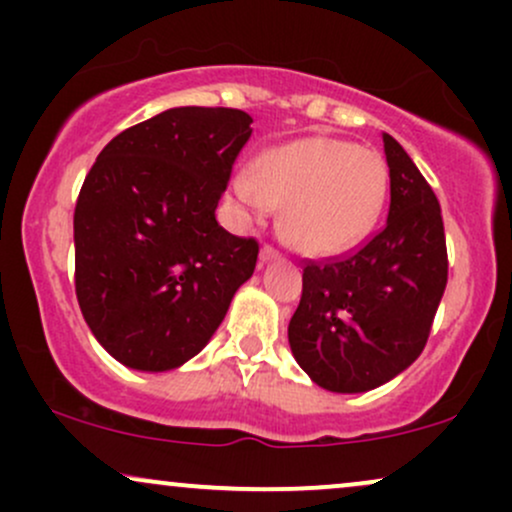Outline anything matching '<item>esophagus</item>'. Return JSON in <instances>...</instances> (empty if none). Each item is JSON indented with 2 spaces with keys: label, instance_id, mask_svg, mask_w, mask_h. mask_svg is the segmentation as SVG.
I'll return each instance as SVG.
<instances>
[{
  "label": "esophagus",
  "instance_id": "1",
  "mask_svg": "<svg viewBox=\"0 0 512 512\" xmlns=\"http://www.w3.org/2000/svg\"><path fill=\"white\" fill-rule=\"evenodd\" d=\"M279 260V252H276L274 248H269V245H264V248L260 250V264H269Z\"/></svg>",
  "mask_w": 512,
  "mask_h": 512
}]
</instances>
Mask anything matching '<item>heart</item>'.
Masks as SVG:
<instances>
[{"instance_id":"obj_1","label":"heart","mask_w":512,"mask_h":512,"mask_svg":"<svg viewBox=\"0 0 512 512\" xmlns=\"http://www.w3.org/2000/svg\"><path fill=\"white\" fill-rule=\"evenodd\" d=\"M390 175L373 149L310 137L276 146L231 182L243 221L284 207L281 236L305 255H334L361 240L385 207Z\"/></svg>"}]
</instances>
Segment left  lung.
<instances>
[{"label":"left lung","mask_w":512,"mask_h":512,"mask_svg":"<svg viewBox=\"0 0 512 512\" xmlns=\"http://www.w3.org/2000/svg\"><path fill=\"white\" fill-rule=\"evenodd\" d=\"M385 226L354 255L303 269L291 354L315 385L356 395L390 383L424 351L448 284L440 204L397 139Z\"/></svg>","instance_id":"8db88e82"}]
</instances>
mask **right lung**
<instances>
[{
  "mask_svg": "<svg viewBox=\"0 0 512 512\" xmlns=\"http://www.w3.org/2000/svg\"><path fill=\"white\" fill-rule=\"evenodd\" d=\"M250 125L243 110L170 108L117 134L88 170L74 209L76 298L122 366L190 361L255 272V240L216 221Z\"/></svg>",
  "mask_w": 512,
  "mask_h": 512,
  "instance_id": "right-lung-1",
  "label": "right lung"
}]
</instances>
